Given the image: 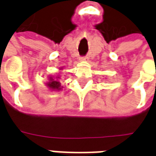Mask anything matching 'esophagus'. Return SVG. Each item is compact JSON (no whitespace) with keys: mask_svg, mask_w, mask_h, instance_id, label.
Segmentation results:
<instances>
[{"mask_svg":"<svg viewBox=\"0 0 156 156\" xmlns=\"http://www.w3.org/2000/svg\"><path fill=\"white\" fill-rule=\"evenodd\" d=\"M81 61L88 62V57H83V58H81Z\"/></svg>","mask_w":156,"mask_h":156,"instance_id":"esophagus-1","label":"esophagus"}]
</instances>
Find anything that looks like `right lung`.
<instances>
[{
    "instance_id": "add662e5",
    "label": "right lung",
    "mask_w": 156,
    "mask_h": 156,
    "mask_svg": "<svg viewBox=\"0 0 156 156\" xmlns=\"http://www.w3.org/2000/svg\"><path fill=\"white\" fill-rule=\"evenodd\" d=\"M62 68H61L60 69H62ZM58 78H60V77H49L48 78V82L46 83V85L48 86V88H50L51 90H54V91H59L61 90L62 88L61 87V83L60 82L58 81Z\"/></svg>"
}]
</instances>
